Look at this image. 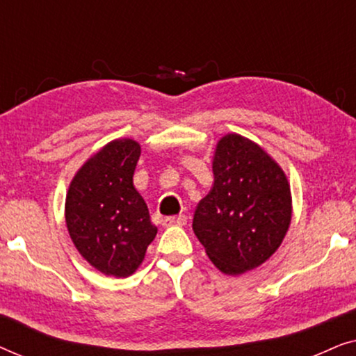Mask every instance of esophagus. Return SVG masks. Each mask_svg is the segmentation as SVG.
<instances>
[{
	"mask_svg": "<svg viewBox=\"0 0 356 356\" xmlns=\"http://www.w3.org/2000/svg\"><path fill=\"white\" fill-rule=\"evenodd\" d=\"M188 218L186 216H172V217H163V227H173V225H186Z\"/></svg>",
	"mask_w": 356,
	"mask_h": 356,
	"instance_id": "1",
	"label": "esophagus"
}]
</instances>
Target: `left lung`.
Masks as SVG:
<instances>
[{"label":"left lung","mask_w":356,"mask_h":356,"mask_svg":"<svg viewBox=\"0 0 356 356\" xmlns=\"http://www.w3.org/2000/svg\"><path fill=\"white\" fill-rule=\"evenodd\" d=\"M213 186L197 204L193 230L223 274L256 269L277 251L291 220L290 184L252 140L227 134L213 155Z\"/></svg>","instance_id":"obj_1"}]
</instances>
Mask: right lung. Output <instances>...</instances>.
Masks as SVG:
<instances>
[{"instance_id":"1","label":"right lung","mask_w":356,"mask_h":356,"mask_svg":"<svg viewBox=\"0 0 356 356\" xmlns=\"http://www.w3.org/2000/svg\"><path fill=\"white\" fill-rule=\"evenodd\" d=\"M140 155L133 139L113 140L87 160L66 196V225L82 257L105 275L128 277L157 235L133 184Z\"/></svg>"}]
</instances>
